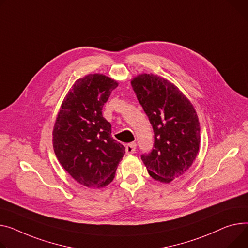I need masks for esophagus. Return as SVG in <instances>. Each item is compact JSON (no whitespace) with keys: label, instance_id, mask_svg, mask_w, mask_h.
Wrapping results in <instances>:
<instances>
[{"label":"esophagus","instance_id":"34e87169","mask_svg":"<svg viewBox=\"0 0 248 248\" xmlns=\"http://www.w3.org/2000/svg\"><path fill=\"white\" fill-rule=\"evenodd\" d=\"M136 148H137V144L135 142H131V143L126 144L125 152L127 155H133L136 152Z\"/></svg>","mask_w":248,"mask_h":248}]
</instances>
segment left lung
<instances>
[{
    "instance_id": "1",
    "label": "left lung",
    "mask_w": 248,
    "mask_h": 248,
    "mask_svg": "<svg viewBox=\"0 0 248 248\" xmlns=\"http://www.w3.org/2000/svg\"><path fill=\"white\" fill-rule=\"evenodd\" d=\"M131 87L155 134L153 150L141 155V159L153 178L170 183L191 167L199 153L196 111L173 84L156 75H140L131 80Z\"/></svg>"
}]
</instances>
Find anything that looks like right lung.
<instances>
[{"label": "right lung", "instance_id": "1", "mask_svg": "<svg viewBox=\"0 0 248 248\" xmlns=\"http://www.w3.org/2000/svg\"><path fill=\"white\" fill-rule=\"evenodd\" d=\"M118 82L100 74L78 79L65 95L53 131L54 151L78 183L93 188L108 186L125 154L111 138L103 107Z\"/></svg>", "mask_w": 248, "mask_h": 248}]
</instances>
